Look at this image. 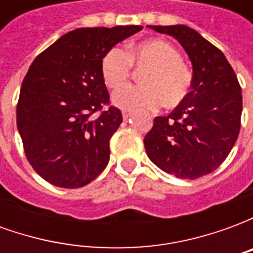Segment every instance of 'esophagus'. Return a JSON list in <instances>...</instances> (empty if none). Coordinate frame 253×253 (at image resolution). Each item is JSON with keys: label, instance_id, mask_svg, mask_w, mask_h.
<instances>
[{"label": "esophagus", "instance_id": "34e87169", "mask_svg": "<svg viewBox=\"0 0 253 253\" xmlns=\"http://www.w3.org/2000/svg\"><path fill=\"white\" fill-rule=\"evenodd\" d=\"M122 116H123V121H127V119H130V116H131V114H130V112H126V111H125V112L122 114Z\"/></svg>", "mask_w": 253, "mask_h": 253}]
</instances>
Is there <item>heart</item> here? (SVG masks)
<instances>
[{
  "mask_svg": "<svg viewBox=\"0 0 253 253\" xmlns=\"http://www.w3.org/2000/svg\"><path fill=\"white\" fill-rule=\"evenodd\" d=\"M131 66L143 70L141 86H126L118 90L112 103L128 112L153 111L165 104L175 107L190 93L192 76L181 62L180 52L168 42L150 39L127 47L123 51L114 47L100 62V73L108 89L122 88L131 77Z\"/></svg>",
  "mask_w": 253,
  "mask_h": 253,
  "instance_id": "1",
  "label": "heart"
}]
</instances>
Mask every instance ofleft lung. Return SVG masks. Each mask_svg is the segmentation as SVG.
Returning a JSON list of instances; mask_svg holds the SVG:
<instances>
[{"label":"left lung","instance_id":"obj_1","mask_svg":"<svg viewBox=\"0 0 253 253\" xmlns=\"http://www.w3.org/2000/svg\"><path fill=\"white\" fill-rule=\"evenodd\" d=\"M175 38L192 63L184 101L154 118L143 139L148 157L169 175L198 179L217 169L237 141L243 97L236 73L221 50L187 25H149Z\"/></svg>","mask_w":253,"mask_h":253}]
</instances>
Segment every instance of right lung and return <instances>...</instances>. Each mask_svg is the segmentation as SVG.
I'll return each mask as SVG.
<instances>
[{"mask_svg": "<svg viewBox=\"0 0 253 253\" xmlns=\"http://www.w3.org/2000/svg\"><path fill=\"white\" fill-rule=\"evenodd\" d=\"M141 25L78 28L41 52L21 84L17 128L25 156L52 186L80 188L110 161V139L122 112L110 104L100 62ZM101 110L97 118L93 114Z\"/></svg>", "mask_w": 253, "mask_h": 253, "instance_id": "right-lung-1", "label": "right lung"}]
</instances>
